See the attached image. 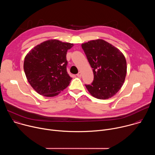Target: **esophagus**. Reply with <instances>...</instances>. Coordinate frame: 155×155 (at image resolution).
I'll return each mask as SVG.
<instances>
[{"mask_svg": "<svg viewBox=\"0 0 155 155\" xmlns=\"http://www.w3.org/2000/svg\"><path fill=\"white\" fill-rule=\"evenodd\" d=\"M77 76L78 77H81V73L80 72H79L77 74Z\"/></svg>", "mask_w": 155, "mask_h": 155, "instance_id": "34e87169", "label": "esophagus"}]
</instances>
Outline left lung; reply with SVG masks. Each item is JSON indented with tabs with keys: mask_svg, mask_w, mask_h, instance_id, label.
I'll use <instances>...</instances> for the list:
<instances>
[{
	"mask_svg": "<svg viewBox=\"0 0 155 155\" xmlns=\"http://www.w3.org/2000/svg\"><path fill=\"white\" fill-rule=\"evenodd\" d=\"M81 47L93 69V81L85 84L90 93L99 99L114 96L125 80L127 67L123 54L102 39L83 43Z\"/></svg>",
	"mask_w": 155,
	"mask_h": 155,
	"instance_id": "8db88e82",
	"label": "left lung"
}]
</instances>
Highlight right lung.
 <instances>
[{"instance_id": "obj_1", "label": "right lung", "mask_w": 155, "mask_h": 155, "mask_svg": "<svg viewBox=\"0 0 155 155\" xmlns=\"http://www.w3.org/2000/svg\"><path fill=\"white\" fill-rule=\"evenodd\" d=\"M73 46L72 43L50 40L27 54L24 71L29 84L39 94L56 96L69 85L72 78L67 72L66 54Z\"/></svg>"}]
</instances>
